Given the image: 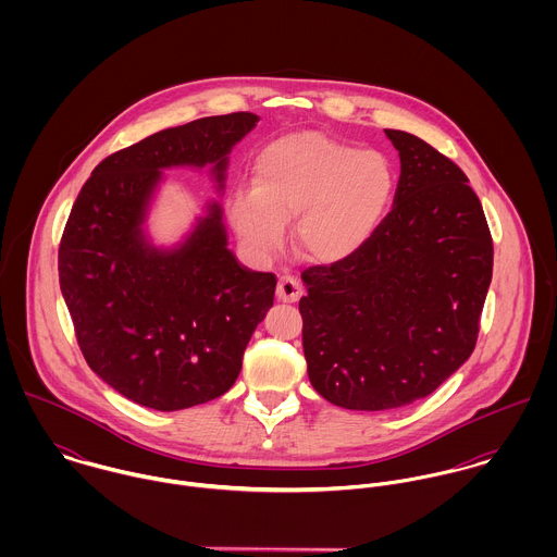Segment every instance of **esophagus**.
Listing matches in <instances>:
<instances>
[{
    "instance_id": "34e87169",
    "label": "esophagus",
    "mask_w": 557,
    "mask_h": 557,
    "mask_svg": "<svg viewBox=\"0 0 557 557\" xmlns=\"http://www.w3.org/2000/svg\"><path fill=\"white\" fill-rule=\"evenodd\" d=\"M276 298L281 302H298L302 298V285L294 274H283L276 285Z\"/></svg>"
}]
</instances>
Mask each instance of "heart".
Instances as JSON below:
<instances>
[{
	"label": "heart",
	"mask_w": 557,
	"mask_h": 557,
	"mask_svg": "<svg viewBox=\"0 0 557 557\" xmlns=\"http://www.w3.org/2000/svg\"><path fill=\"white\" fill-rule=\"evenodd\" d=\"M395 190L391 162L323 133L302 131L263 146L252 160V190H238L232 219L239 239L274 255L294 221L302 257L341 263L375 236Z\"/></svg>",
	"instance_id": "b5f03b06"
}]
</instances>
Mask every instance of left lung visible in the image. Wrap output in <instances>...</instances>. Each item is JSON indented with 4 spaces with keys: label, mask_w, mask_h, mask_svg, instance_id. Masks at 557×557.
Segmentation results:
<instances>
[{
    "label": "left lung",
    "mask_w": 557,
    "mask_h": 557,
    "mask_svg": "<svg viewBox=\"0 0 557 557\" xmlns=\"http://www.w3.org/2000/svg\"><path fill=\"white\" fill-rule=\"evenodd\" d=\"M395 203L347 261L302 272L309 380L345 409L384 411L437 391L474 351L493 242L466 173L403 131Z\"/></svg>",
    "instance_id": "left-lung-1"
}]
</instances>
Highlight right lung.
<instances>
[{
  "label": "right lung",
  "instance_id": "obj_1",
  "mask_svg": "<svg viewBox=\"0 0 557 557\" xmlns=\"http://www.w3.org/2000/svg\"><path fill=\"white\" fill-rule=\"evenodd\" d=\"M257 122L230 113L146 137L102 160L71 210L58 268L81 351L144 407L175 411L225 395L272 309L276 276L239 265L216 199L173 246L146 232L164 169L210 166L223 193L230 152Z\"/></svg>",
  "mask_w": 557,
  "mask_h": 557
}]
</instances>
